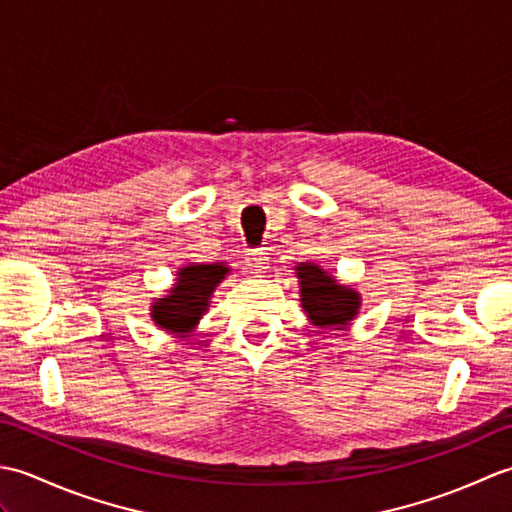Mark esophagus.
<instances>
[{
  "instance_id": "obj_1",
  "label": "esophagus",
  "mask_w": 512,
  "mask_h": 512,
  "mask_svg": "<svg viewBox=\"0 0 512 512\" xmlns=\"http://www.w3.org/2000/svg\"><path fill=\"white\" fill-rule=\"evenodd\" d=\"M246 266L253 270L255 275H264L268 268V253L264 248H255L246 255Z\"/></svg>"
}]
</instances>
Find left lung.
I'll return each instance as SVG.
<instances>
[{
	"instance_id": "1",
	"label": "left lung",
	"mask_w": 512,
	"mask_h": 512,
	"mask_svg": "<svg viewBox=\"0 0 512 512\" xmlns=\"http://www.w3.org/2000/svg\"><path fill=\"white\" fill-rule=\"evenodd\" d=\"M297 277L301 279V303L303 310L314 325L321 328H343L354 319L361 306V297L352 288L339 286L323 273V268L312 264L297 266Z\"/></svg>"
}]
</instances>
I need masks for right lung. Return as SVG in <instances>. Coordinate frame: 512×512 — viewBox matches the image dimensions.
Wrapping results in <instances>:
<instances>
[{"label": "right lung", "mask_w": 512, "mask_h": 512, "mask_svg": "<svg viewBox=\"0 0 512 512\" xmlns=\"http://www.w3.org/2000/svg\"><path fill=\"white\" fill-rule=\"evenodd\" d=\"M228 268L220 264H191L178 273V284L167 299H158L151 317L173 334L189 332L200 321L209 306L215 286L220 284Z\"/></svg>", "instance_id": "1"}]
</instances>
